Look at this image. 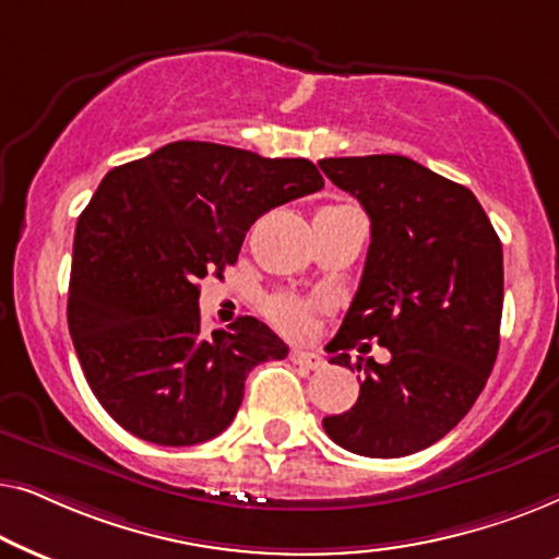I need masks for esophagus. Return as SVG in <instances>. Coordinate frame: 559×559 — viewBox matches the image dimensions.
Returning <instances> with one entry per match:
<instances>
[{
	"mask_svg": "<svg viewBox=\"0 0 559 559\" xmlns=\"http://www.w3.org/2000/svg\"><path fill=\"white\" fill-rule=\"evenodd\" d=\"M289 361L295 366H302V369L308 371H318L325 366V358L316 354V350H305V348H293L289 350Z\"/></svg>",
	"mask_w": 559,
	"mask_h": 559,
	"instance_id": "34e87169",
	"label": "esophagus"
}]
</instances>
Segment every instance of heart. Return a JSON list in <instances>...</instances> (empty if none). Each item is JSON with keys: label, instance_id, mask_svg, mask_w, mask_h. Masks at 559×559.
<instances>
[{"label": "heart", "instance_id": "1", "mask_svg": "<svg viewBox=\"0 0 559 559\" xmlns=\"http://www.w3.org/2000/svg\"><path fill=\"white\" fill-rule=\"evenodd\" d=\"M264 312L285 333H302L310 325L316 305L295 295H274L266 300Z\"/></svg>", "mask_w": 559, "mask_h": 559}]
</instances>
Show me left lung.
I'll return each instance as SVG.
<instances>
[{"instance_id":"1","label":"left lung","mask_w":559,"mask_h":559,"mask_svg":"<svg viewBox=\"0 0 559 559\" xmlns=\"http://www.w3.org/2000/svg\"><path fill=\"white\" fill-rule=\"evenodd\" d=\"M318 165L371 218L361 282L328 348L373 338L392 354L389 364L366 358L358 402L323 427L356 455H412L468 415L493 369L501 241L468 188L415 159L366 155ZM331 364L348 366L350 356L335 354Z\"/></svg>"}]
</instances>
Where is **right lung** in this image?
Wrapping results in <instances>:
<instances>
[{"instance_id": "right-lung-1", "label": "right lung", "mask_w": 559, "mask_h": 559, "mask_svg": "<svg viewBox=\"0 0 559 559\" xmlns=\"http://www.w3.org/2000/svg\"><path fill=\"white\" fill-rule=\"evenodd\" d=\"M323 188L302 157L170 142L119 165L75 226L68 328L102 407L155 445L224 432L257 364L287 346L257 318L201 331V282L236 264L262 213Z\"/></svg>"}]
</instances>
